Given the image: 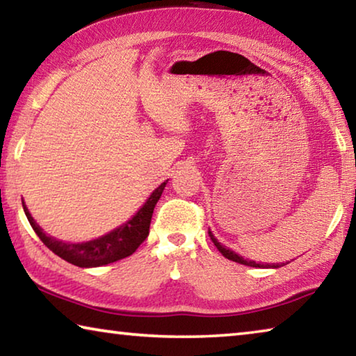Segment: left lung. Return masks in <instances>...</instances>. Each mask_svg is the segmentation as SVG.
Listing matches in <instances>:
<instances>
[{"label":"left lung","instance_id":"left-lung-1","mask_svg":"<svg viewBox=\"0 0 356 356\" xmlns=\"http://www.w3.org/2000/svg\"><path fill=\"white\" fill-rule=\"evenodd\" d=\"M209 236H210V238H212V242H213V245L216 246V248H218V251L221 252L222 256H225L226 259H229V261H234V262H238V264H243V265H248V267H259V268H278V267H281L280 264H257V262H254V261H248V259H243L242 256H238L236 251H232V250H229V248H226V246H222L218 240L215 238V236L212 232H210V229H209Z\"/></svg>","mask_w":356,"mask_h":356}]
</instances>
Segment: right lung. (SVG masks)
<instances>
[{"label":"right lung","mask_w":356,"mask_h":356,"mask_svg":"<svg viewBox=\"0 0 356 356\" xmlns=\"http://www.w3.org/2000/svg\"><path fill=\"white\" fill-rule=\"evenodd\" d=\"M166 182L156 186L152 191V195L149 196V200L144 202V206L125 225L116 227L114 231L108 232L99 238L89 240V242L83 243H67L63 242V240H56L55 237L47 236L44 229L34 221L28 207L25 206V202L22 201V204L29 225H31L34 232L38 234L47 248H50L56 256L67 261L69 264L76 265V267H100V265L116 262L120 261V259L134 254L138 250V246L146 240V237L149 236V226L150 220H152L155 204L159 202L161 193H163L166 186Z\"/></svg>","instance_id":"obj_1"}]
</instances>
